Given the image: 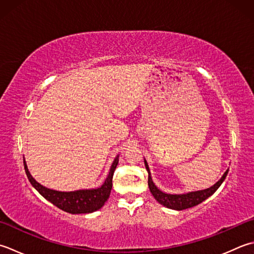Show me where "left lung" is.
<instances>
[{"instance_id": "obj_1", "label": "left lung", "mask_w": 254, "mask_h": 254, "mask_svg": "<svg viewBox=\"0 0 254 254\" xmlns=\"http://www.w3.org/2000/svg\"><path fill=\"white\" fill-rule=\"evenodd\" d=\"M144 163H145V167H146L147 173H148L147 183H148V188H150V191L152 192V195L158 202L161 203V205L165 206L167 208H171V209H175V210L187 209V208H191L193 206H197V205H199L200 202H202L203 200H206L208 197H210L212 193L220 187V185L222 184V182L225 181V178L228 174V170H227L220 180L218 181L215 185L211 186L210 188H207V190L184 193V195H168V193L161 191L155 185H154V183L152 182V178H151L150 168H148V165H147L145 160H144Z\"/></svg>"}]
</instances>
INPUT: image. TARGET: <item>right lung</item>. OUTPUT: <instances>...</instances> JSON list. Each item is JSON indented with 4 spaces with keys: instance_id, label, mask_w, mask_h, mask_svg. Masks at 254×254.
<instances>
[{
    "instance_id": "obj_1",
    "label": "right lung",
    "mask_w": 254,
    "mask_h": 254,
    "mask_svg": "<svg viewBox=\"0 0 254 254\" xmlns=\"http://www.w3.org/2000/svg\"><path fill=\"white\" fill-rule=\"evenodd\" d=\"M119 158L117 157L114 160L111 170L109 172L106 182L100 188L97 190H76V191H57L42 186L41 184L37 183L32 177L28 172L26 163L24 160V168L26 172L28 181L31 182L33 187L41 195L46 198L48 201H51L53 205L58 207L69 213H90L96 211L104 205V202L108 200L109 196L112 190V178L114 171H116L118 165Z\"/></svg>"
}]
</instances>
